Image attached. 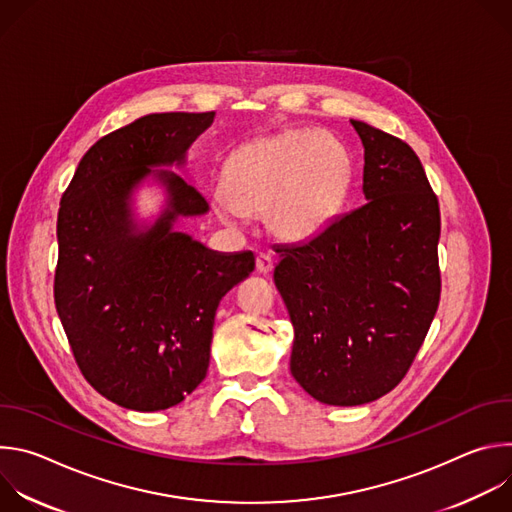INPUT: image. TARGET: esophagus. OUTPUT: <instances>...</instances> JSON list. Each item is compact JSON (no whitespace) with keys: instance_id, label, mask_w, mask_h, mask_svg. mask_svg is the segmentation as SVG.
<instances>
[{"instance_id":"obj_1","label":"esophagus","mask_w":512,"mask_h":512,"mask_svg":"<svg viewBox=\"0 0 512 512\" xmlns=\"http://www.w3.org/2000/svg\"><path fill=\"white\" fill-rule=\"evenodd\" d=\"M255 265H257L259 273H269L273 269V257L267 253H259L255 259Z\"/></svg>"}]
</instances>
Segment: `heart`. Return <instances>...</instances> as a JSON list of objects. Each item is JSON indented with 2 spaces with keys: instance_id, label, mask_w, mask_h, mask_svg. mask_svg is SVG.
<instances>
[{
  "instance_id": "b5f03b06",
  "label": "heart",
  "mask_w": 512,
  "mask_h": 512,
  "mask_svg": "<svg viewBox=\"0 0 512 512\" xmlns=\"http://www.w3.org/2000/svg\"><path fill=\"white\" fill-rule=\"evenodd\" d=\"M344 143L316 129H291L243 143L227 160L225 184L210 192L214 214L243 225L265 214L273 237L304 243L334 218L350 182Z\"/></svg>"
}]
</instances>
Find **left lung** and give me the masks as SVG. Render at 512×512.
Wrapping results in <instances>:
<instances>
[{
    "label": "left lung",
    "instance_id": "1",
    "mask_svg": "<svg viewBox=\"0 0 512 512\" xmlns=\"http://www.w3.org/2000/svg\"><path fill=\"white\" fill-rule=\"evenodd\" d=\"M364 148L360 208L277 249L294 324L289 371L316 401L352 407L395 389L440 304V204L405 141L350 119Z\"/></svg>",
    "mask_w": 512,
    "mask_h": 512
}]
</instances>
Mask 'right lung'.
Here are the masks:
<instances>
[{
    "mask_svg": "<svg viewBox=\"0 0 512 512\" xmlns=\"http://www.w3.org/2000/svg\"><path fill=\"white\" fill-rule=\"evenodd\" d=\"M208 113H152L101 137L60 200L56 312L85 379L133 411L178 405L206 377L216 308L255 269L251 251L218 253L176 229L208 212L184 168ZM154 181L152 224L134 192Z\"/></svg>",
    "mask_w": 512,
    "mask_h": 512,
    "instance_id": "1",
    "label": "right lung"
}]
</instances>
